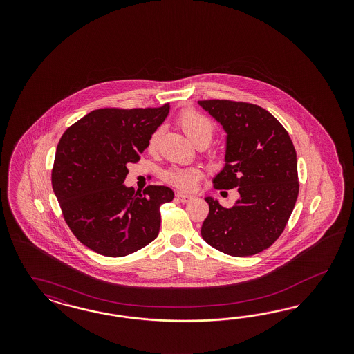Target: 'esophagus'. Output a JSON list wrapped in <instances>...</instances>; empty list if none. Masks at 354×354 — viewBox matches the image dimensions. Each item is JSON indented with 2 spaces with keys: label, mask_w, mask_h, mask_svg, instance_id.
I'll return each mask as SVG.
<instances>
[{
  "label": "esophagus",
  "mask_w": 354,
  "mask_h": 354,
  "mask_svg": "<svg viewBox=\"0 0 354 354\" xmlns=\"http://www.w3.org/2000/svg\"><path fill=\"white\" fill-rule=\"evenodd\" d=\"M176 197H178V200H179L180 203H188V201L192 198V196H189V194H185V193L182 192L176 193Z\"/></svg>",
  "instance_id": "1"
}]
</instances>
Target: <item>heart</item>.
I'll use <instances>...</instances> for the list:
<instances>
[{
  "label": "heart",
  "instance_id": "b5f03b06",
  "mask_svg": "<svg viewBox=\"0 0 354 354\" xmlns=\"http://www.w3.org/2000/svg\"><path fill=\"white\" fill-rule=\"evenodd\" d=\"M178 124L188 139L196 145H207L214 135V127L209 119L196 110H184L178 117ZM161 129H154L148 140V150L154 151L161 138ZM201 178L197 169L172 167L165 174V180L183 191H192Z\"/></svg>",
  "mask_w": 354,
  "mask_h": 354
}]
</instances>
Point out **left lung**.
Masks as SVG:
<instances>
[{"mask_svg": "<svg viewBox=\"0 0 354 354\" xmlns=\"http://www.w3.org/2000/svg\"><path fill=\"white\" fill-rule=\"evenodd\" d=\"M198 105L225 132V166L213 178L216 189L237 188L232 207L206 196L205 241L234 257L268 249L283 232L299 194L297 158L288 132L268 110L225 100Z\"/></svg>", "mask_w": 354, "mask_h": 354, "instance_id": "8db88e82", "label": "left lung"}]
</instances>
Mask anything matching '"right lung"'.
<instances>
[{
  "instance_id": "1",
  "label": "right lung",
  "mask_w": 354,
  "mask_h": 354,
  "mask_svg": "<svg viewBox=\"0 0 354 354\" xmlns=\"http://www.w3.org/2000/svg\"><path fill=\"white\" fill-rule=\"evenodd\" d=\"M170 105L158 109H98L66 129L53 171L54 194L76 239L106 257H123L147 247L160 232L161 205L171 188L149 185L135 192L123 184L127 165L139 161Z\"/></svg>"
}]
</instances>
